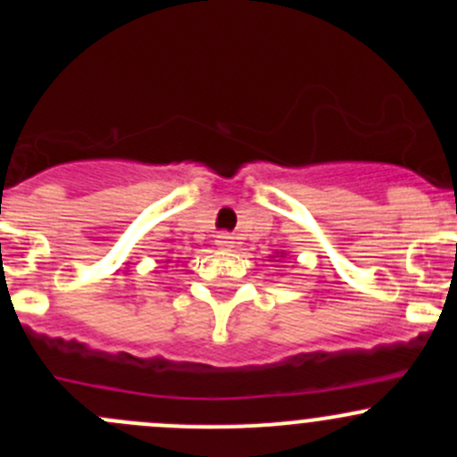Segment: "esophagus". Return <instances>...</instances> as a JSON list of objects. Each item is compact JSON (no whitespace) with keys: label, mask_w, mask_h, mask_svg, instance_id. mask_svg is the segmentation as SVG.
<instances>
[{"label":"esophagus","mask_w":457,"mask_h":457,"mask_svg":"<svg viewBox=\"0 0 457 457\" xmlns=\"http://www.w3.org/2000/svg\"><path fill=\"white\" fill-rule=\"evenodd\" d=\"M216 245L220 247V250H229V247L234 245V241H232V237H229V234H216Z\"/></svg>","instance_id":"34e87169"}]
</instances>
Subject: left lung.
<instances>
[{
	"mask_svg": "<svg viewBox=\"0 0 457 457\" xmlns=\"http://www.w3.org/2000/svg\"><path fill=\"white\" fill-rule=\"evenodd\" d=\"M276 254H278V252H276ZM283 254H285V252H280V258H283ZM276 258V256H274Z\"/></svg>",
	"mask_w": 457,
	"mask_h": 457,
	"instance_id": "left-lung-1",
	"label": "left lung"
}]
</instances>
